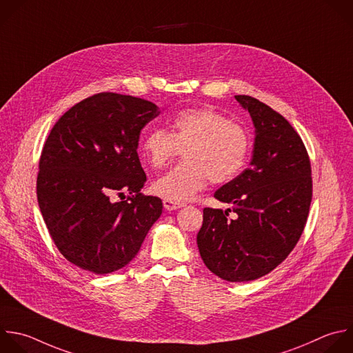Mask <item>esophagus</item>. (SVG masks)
<instances>
[{"label":"esophagus","mask_w":353,"mask_h":353,"mask_svg":"<svg viewBox=\"0 0 353 353\" xmlns=\"http://www.w3.org/2000/svg\"><path fill=\"white\" fill-rule=\"evenodd\" d=\"M163 206H165L166 210H176V209H180L184 205L173 202V201H169V199H163Z\"/></svg>","instance_id":"34e87169"}]
</instances>
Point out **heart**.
Returning a JSON list of instances; mask_svg holds the SVG:
<instances>
[{
	"mask_svg": "<svg viewBox=\"0 0 353 353\" xmlns=\"http://www.w3.org/2000/svg\"><path fill=\"white\" fill-rule=\"evenodd\" d=\"M169 128L170 133L151 130L140 145L143 159L155 169L166 166L184 151L185 163L154 183V192L165 199L177 203L191 201L209 179L227 183L247 163L251 150L248 132L214 108L183 109L173 114Z\"/></svg>",
	"mask_w": 353,
	"mask_h": 353,
	"instance_id": "heart-1",
	"label": "heart"
}]
</instances>
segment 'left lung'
<instances>
[{
  "instance_id": "8db88e82",
  "label": "left lung",
  "mask_w": 353,
  "mask_h": 353,
  "mask_svg": "<svg viewBox=\"0 0 353 353\" xmlns=\"http://www.w3.org/2000/svg\"><path fill=\"white\" fill-rule=\"evenodd\" d=\"M250 112L255 143L250 168L214 192L236 217L203 209L196 236L206 268L227 281H252L276 269L294 250L312 202L306 148L285 117L250 95H236Z\"/></svg>"
}]
</instances>
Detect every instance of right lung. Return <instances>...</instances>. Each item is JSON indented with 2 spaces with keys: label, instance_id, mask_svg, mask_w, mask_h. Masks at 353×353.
Listing matches in <instances>:
<instances>
[{
  "label": "right lung",
  "instance_id": "add662e5",
  "mask_svg": "<svg viewBox=\"0 0 353 353\" xmlns=\"http://www.w3.org/2000/svg\"><path fill=\"white\" fill-rule=\"evenodd\" d=\"M159 108L143 98L99 92L72 106L52 128L40 158L37 199L59 252L77 268L108 274L139 254L162 201L147 181L137 148ZM130 194L113 203L116 192Z\"/></svg>",
  "mask_w": 353,
  "mask_h": 353
}]
</instances>
